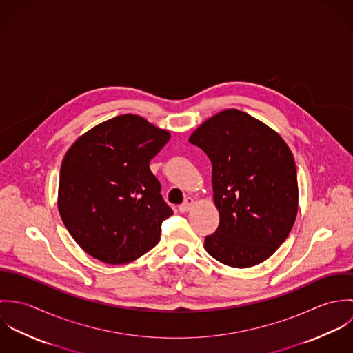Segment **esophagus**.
Here are the masks:
<instances>
[{"label":"esophagus","instance_id":"34e87169","mask_svg":"<svg viewBox=\"0 0 353 353\" xmlns=\"http://www.w3.org/2000/svg\"><path fill=\"white\" fill-rule=\"evenodd\" d=\"M193 203H194V200H193L192 197H188L182 205H179V212H181V213H186V212H189V210H190V208L193 206Z\"/></svg>","mask_w":353,"mask_h":353}]
</instances>
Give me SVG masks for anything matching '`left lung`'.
<instances>
[{"label": "left lung", "instance_id": "left-lung-1", "mask_svg": "<svg viewBox=\"0 0 353 353\" xmlns=\"http://www.w3.org/2000/svg\"><path fill=\"white\" fill-rule=\"evenodd\" d=\"M189 141L212 161L220 223L205 250L232 268L268 259L290 235L298 213V176L285 141L248 112L230 108L206 119Z\"/></svg>", "mask_w": 353, "mask_h": 353}]
</instances>
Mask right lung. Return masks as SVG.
I'll list each match as a JSON object with an SVG mask.
<instances>
[{"mask_svg": "<svg viewBox=\"0 0 353 353\" xmlns=\"http://www.w3.org/2000/svg\"><path fill=\"white\" fill-rule=\"evenodd\" d=\"M170 133L133 114L118 115L84 133L59 171L58 210L72 238L111 265L132 262L160 241L172 214L150 161Z\"/></svg>", "mask_w": 353, "mask_h": 353, "instance_id": "obj_1", "label": "right lung"}]
</instances>
